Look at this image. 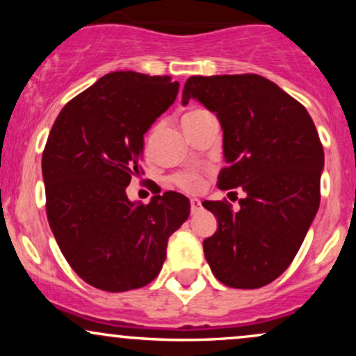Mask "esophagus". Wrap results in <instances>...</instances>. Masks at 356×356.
<instances>
[{
  "label": "esophagus",
  "mask_w": 356,
  "mask_h": 356,
  "mask_svg": "<svg viewBox=\"0 0 356 356\" xmlns=\"http://www.w3.org/2000/svg\"><path fill=\"white\" fill-rule=\"evenodd\" d=\"M201 209H202L201 201H199V199H191V211H192V214H195V212H199Z\"/></svg>",
  "instance_id": "obj_1"
}]
</instances>
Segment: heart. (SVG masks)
<instances>
[{
  "mask_svg": "<svg viewBox=\"0 0 356 356\" xmlns=\"http://www.w3.org/2000/svg\"><path fill=\"white\" fill-rule=\"evenodd\" d=\"M204 113H207L206 110L192 108L187 113H184L182 122L192 120V118H197V117L204 115ZM152 138H154V134L149 137V140H147V145H150ZM174 184L186 192H197V191H201V187L204 184V177L201 172H197V170H186V172H179L174 175Z\"/></svg>",
  "mask_w": 356,
  "mask_h": 356,
  "instance_id": "b5f03b06",
  "label": "heart"
}]
</instances>
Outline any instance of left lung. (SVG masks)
<instances>
[{"label":"left lung","instance_id":"8db88e82","mask_svg":"<svg viewBox=\"0 0 356 356\" xmlns=\"http://www.w3.org/2000/svg\"><path fill=\"white\" fill-rule=\"evenodd\" d=\"M191 99L222 127L227 165L219 189L241 187L246 194L239 211L226 201L202 204L218 219L204 254L222 284L266 286L295 259L320 207L325 154L316 127L300 102L254 73L191 76L182 105Z\"/></svg>","mask_w":356,"mask_h":356}]
</instances>
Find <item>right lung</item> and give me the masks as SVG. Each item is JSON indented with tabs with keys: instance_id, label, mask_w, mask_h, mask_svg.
I'll list each match as a JSON object with an SVG mask.
<instances>
[{
	"instance_id": "add662e5",
	"label": "right lung",
	"mask_w": 356,
	"mask_h": 356,
	"mask_svg": "<svg viewBox=\"0 0 356 356\" xmlns=\"http://www.w3.org/2000/svg\"><path fill=\"white\" fill-rule=\"evenodd\" d=\"M170 76L113 72L68 102L43 150L47 216L60 251L85 283L110 293L149 284L191 202L169 191L149 204L127 197L140 174L144 136L174 104Z\"/></svg>"
}]
</instances>
